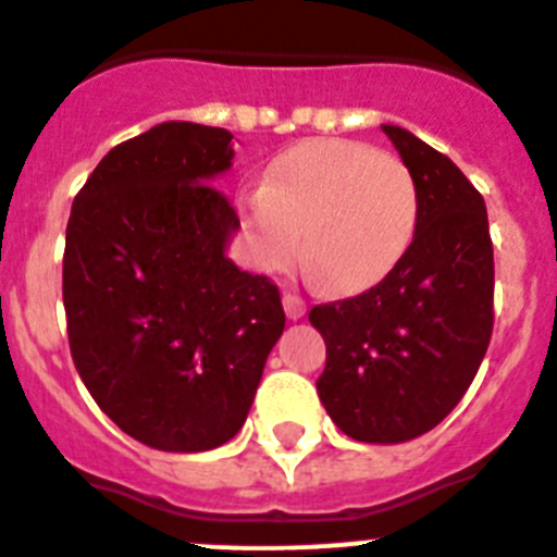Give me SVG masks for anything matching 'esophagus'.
I'll return each mask as SVG.
<instances>
[{
  "instance_id": "obj_1",
  "label": "esophagus",
  "mask_w": 557,
  "mask_h": 557,
  "mask_svg": "<svg viewBox=\"0 0 557 557\" xmlns=\"http://www.w3.org/2000/svg\"><path fill=\"white\" fill-rule=\"evenodd\" d=\"M284 312H287L289 321H301L304 312H307V304H304L301 295H295V293H284Z\"/></svg>"
}]
</instances>
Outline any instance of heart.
Returning <instances> with one entry per match:
<instances>
[{
	"label": "heart",
	"instance_id": "heart-1",
	"mask_svg": "<svg viewBox=\"0 0 557 557\" xmlns=\"http://www.w3.org/2000/svg\"><path fill=\"white\" fill-rule=\"evenodd\" d=\"M250 259L278 273L304 256L337 293H362L412 245L421 195L410 166L351 139H307L239 195Z\"/></svg>",
	"mask_w": 557,
	"mask_h": 557
}]
</instances>
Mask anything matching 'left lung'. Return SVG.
Segmentation results:
<instances>
[{
  "instance_id": "obj_1",
  "label": "left lung",
  "mask_w": 557,
  "mask_h": 557,
  "mask_svg": "<svg viewBox=\"0 0 557 557\" xmlns=\"http://www.w3.org/2000/svg\"><path fill=\"white\" fill-rule=\"evenodd\" d=\"M382 131L421 195L412 245L376 287L309 312L326 339L318 396L362 444H401L441 424L474 382L494 332L485 200L444 152L405 127Z\"/></svg>"
}]
</instances>
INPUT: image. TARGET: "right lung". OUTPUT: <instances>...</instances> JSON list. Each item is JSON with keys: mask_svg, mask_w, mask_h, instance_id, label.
Returning a JSON list of instances; mask_svg holds the SVG:
<instances>
[{"mask_svg": "<svg viewBox=\"0 0 557 557\" xmlns=\"http://www.w3.org/2000/svg\"><path fill=\"white\" fill-rule=\"evenodd\" d=\"M225 127L164 122L113 147L77 191L63 250L72 359L113 424L161 451H209L243 430L282 293L225 256L239 228L211 181Z\"/></svg>", "mask_w": 557, "mask_h": 557, "instance_id": "obj_1", "label": "right lung"}]
</instances>
